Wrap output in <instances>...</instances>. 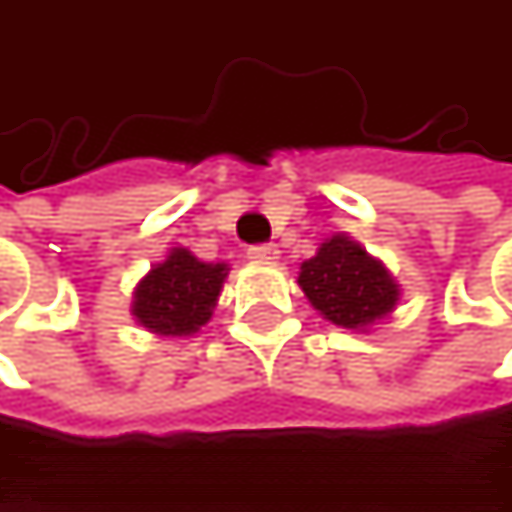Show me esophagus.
Wrapping results in <instances>:
<instances>
[{"instance_id": "1", "label": "esophagus", "mask_w": 512, "mask_h": 512, "mask_svg": "<svg viewBox=\"0 0 512 512\" xmlns=\"http://www.w3.org/2000/svg\"><path fill=\"white\" fill-rule=\"evenodd\" d=\"M246 255H249V260H255V263H272V260L278 257V246H272V243H260V246H252Z\"/></svg>"}]
</instances>
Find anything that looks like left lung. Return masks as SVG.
<instances>
[{
	"label": "left lung",
	"mask_w": 512,
	"mask_h": 512,
	"mask_svg": "<svg viewBox=\"0 0 512 512\" xmlns=\"http://www.w3.org/2000/svg\"><path fill=\"white\" fill-rule=\"evenodd\" d=\"M299 287L308 302L335 326L364 329L394 311L400 287L388 269L356 240L332 237L299 266Z\"/></svg>",
	"instance_id": "8db88e82"
}]
</instances>
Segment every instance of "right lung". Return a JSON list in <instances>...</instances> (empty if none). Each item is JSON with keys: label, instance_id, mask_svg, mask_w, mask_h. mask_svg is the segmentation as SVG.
<instances>
[{"label": "right lung", "instance_id": "add662e5", "mask_svg": "<svg viewBox=\"0 0 512 512\" xmlns=\"http://www.w3.org/2000/svg\"><path fill=\"white\" fill-rule=\"evenodd\" d=\"M225 275V263H204L186 249H171L139 281L133 314L156 335H192L213 317Z\"/></svg>", "mask_w": 512, "mask_h": 512}]
</instances>
